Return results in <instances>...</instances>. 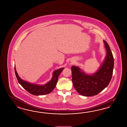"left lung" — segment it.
Wrapping results in <instances>:
<instances>
[{
    "mask_svg": "<svg viewBox=\"0 0 127 127\" xmlns=\"http://www.w3.org/2000/svg\"><path fill=\"white\" fill-rule=\"evenodd\" d=\"M106 55L99 69L93 74H88L77 66L71 67L74 88L79 94L85 96L97 95L107 87L111 80L114 60L110 47L103 40Z\"/></svg>",
    "mask_w": 127,
    "mask_h": 127,
    "instance_id": "left-lung-1",
    "label": "left lung"
}]
</instances>
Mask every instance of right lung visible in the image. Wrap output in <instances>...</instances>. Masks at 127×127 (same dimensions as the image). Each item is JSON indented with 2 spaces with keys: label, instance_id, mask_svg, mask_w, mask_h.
Here are the masks:
<instances>
[{
  "label": "right lung",
  "instance_id": "right-lung-1",
  "mask_svg": "<svg viewBox=\"0 0 127 127\" xmlns=\"http://www.w3.org/2000/svg\"><path fill=\"white\" fill-rule=\"evenodd\" d=\"M16 76L19 83L23 88L32 95H43L48 94L55 88L58 81V77L64 68H61L54 71L51 80L44 85L35 84L21 79L19 76L14 67Z\"/></svg>",
  "mask_w": 127,
  "mask_h": 127
}]
</instances>
